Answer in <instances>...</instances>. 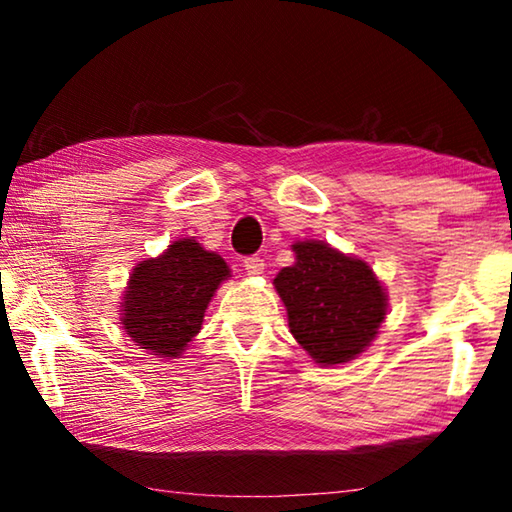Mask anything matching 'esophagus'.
<instances>
[{"instance_id":"1","label":"esophagus","mask_w":512,"mask_h":512,"mask_svg":"<svg viewBox=\"0 0 512 512\" xmlns=\"http://www.w3.org/2000/svg\"><path fill=\"white\" fill-rule=\"evenodd\" d=\"M244 268L248 275H262L264 273V259L262 257H246Z\"/></svg>"}]
</instances>
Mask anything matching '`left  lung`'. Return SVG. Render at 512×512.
I'll list each match as a JSON object with an SVG mask.
<instances>
[{
  "label": "left lung",
  "mask_w": 512,
  "mask_h": 512,
  "mask_svg": "<svg viewBox=\"0 0 512 512\" xmlns=\"http://www.w3.org/2000/svg\"><path fill=\"white\" fill-rule=\"evenodd\" d=\"M296 262L275 275L289 329L318 366L357 359L388 314V293L368 262L325 241L291 246Z\"/></svg>",
  "instance_id": "left-lung-1"
}]
</instances>
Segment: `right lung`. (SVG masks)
Listing matches in <instances>:
<instances>
[{
    "label": "right lung",
    "instance_id": "1",
    "mask_svg": "<svg viewBox=\"0 0 512 512\" xmlns=\"http://www.w3.org/2000/svg\"><path fill=\"white\" fill-rule=\"evenodd\" d=\"M230 273L228 262L194 237L176 239L133 268L119 302L121 327L144 352L178 359L201 332L205 309Z\"/></svg>",
    "mask_w": 512,
    "mask_h": 512
}]
</instances>
